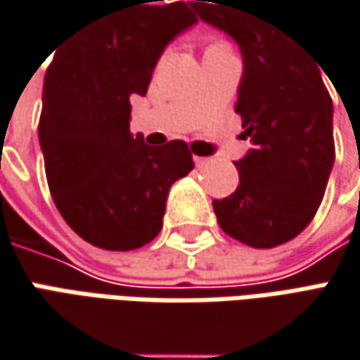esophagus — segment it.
I'll return each mask as SVG.
<instances>
[{
  "label": "esophagus",
  "instance_id": "obj_1",
  "mask_svg": "<svg viewBox=\"0 0 360 360\" xmlns=\"http://www.w3.org/2000/svg\"><path fill=\"white\" fill-rule=\"evenodd\" d=\"M210 163H211L210 157H195L197 167H205V165H210Z\"/></svg>",
  "mask_w": 360,
  "mask_h": 360
}]
</instances>
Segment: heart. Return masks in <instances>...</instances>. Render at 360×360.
<instances>
[{
	"label": "heart",
	"mask_w": 360,
	"mask_h": 360,
	"mask_svg": "<svg viewBox=\"0 0 360 360\" xmlns=\"http://www.w3.org/2000/svg\"><path fill=\"white\" fill-rule=\"evenodd\" d=\"M215 46H224V44H215Z\"/></svg>",
	"instance_id": "1"
}]
</instances>
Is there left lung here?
Here are the masks:
<instances>
[{
    "instance_id": "obj_1",
    "label": "left lung",
    "mask_w": 360,
    "mask_h": 360,
    "mask_svg": "<svg viewBox=\"0 0 360 360\" xmlns=\"http://www.w3.org/2000/svg\"><path fill=\"white\" fill-rule=\"evenodd\" d=\"M268 4H189L242 52L236 112L254 147L236 161L238 189L215 199L213 211L227 236L262 250L290 242L312 221L335 165L333 101L322 66Z\"/></svg>"
}]
</instances>
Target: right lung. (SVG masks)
Instances as JSON below:
<instances>
[{"mask_svg": "<svg viewBox=\"0 0 360 360\" xmlns=\"http://www.w3.org/2000/svg\"><path fill=\"white\" fill-rule=\"evenodd\" d=\"M106 0L46 70L39 147L50 193L88 243L129 252L163 227L175 181L193 169L183 141L149 147L131 134V96H145L165 48L197 24L189 4Z\"/></svg>", "mask_w": 360, "mask_h": 360, "instance_id": "obj_1", "label": "right lung"}]
</instances>
